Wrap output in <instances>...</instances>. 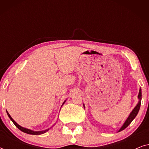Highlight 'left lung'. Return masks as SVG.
I'll use <instances>...</instances> for the list:
<instances>
[{
    "label": "left lung",
    "mask_w": 149,
    "mask_h": 149,
    "mask_svg": "<svg viewBox=\"0 0 149 149\" xmlns=\"http://www.w3.org/2000/svg\"><path fill=\"white\" fill-rule=\"evenodd\" d=\"M138 99H139V102H138V104L136 106V107L133 109V111L131 112V113H130V115H129V117H127V119H126V121H125V123H124L123 125H122V127L120 128V130L118 132H121V131H122V130H123L124 129H125V128L127 127V126L129 125L130 123H131V122L134 119V118L136 117V115H137L138 111H139V110H140V104H141V99H142V91H141V89H140L139 93H138Z\"/></svg>",
    "instance_id": "8db88e82"
}]
</instances>
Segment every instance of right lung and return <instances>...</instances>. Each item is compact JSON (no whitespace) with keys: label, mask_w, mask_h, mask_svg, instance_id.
I'll use <instances>...</instances> for the list:
<instances>
[{"label":"right lung","mask_w":149,"mask_h":149,"mask_svg":"<svg viewBox=\"0 0 149 149\" xmlns=\"http://www.w3.org/2000/svg\"><path fill=\"white\" fill-rule=\"evenodd\" d=\"M65 102L66 101H64V103L62 104V105L64 104L65 103ZM7 115H8V116H9V117L10 118V119L12 121V122H13V123H14V125H15L16 127H17L18 129H19V130H21L22 132H24V133H26V134H32V135H40V134H44V133H45V132H47L49 130V129H47V130H44V131H40V132H34V131H32V130H29V129H26V128H24V127H22V126H20L19 125H18V124L16 123V122L14 121V120L12 119V117H11V116H10V115L9 114V113H8V112L7 111Z\"/></svg>","instance_id":"1"}]
</instances>
